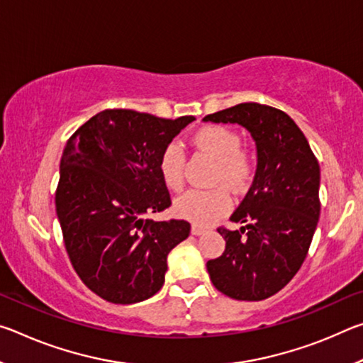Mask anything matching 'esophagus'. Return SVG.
<instances>
[{
    "instance_id": "34e87169",
    "label": "esophagus",
    "mask_w": 363,
    "mask_h": 363,
    "mask_svg": "<svg viewBox=\"0 0 363 363\" xmlns=\"http://www.w3.org/2000/svg\"><path fill=\"white\" fill-rule=\"evenodd\" d=\"M205 227H201V225H196V224H194L192 225V229H190V232H192V235H201V233H205Z\"/></svg>"
}]
</instances>
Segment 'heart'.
Wrapping results in <instances>:
<instances>
[{"label":"heart","mask_w":363,"mask_h":363,"mask_svg":"<svg viewBox=\"0 0 363 363\" xmlns=\"http://www.w3.org/2000/svg\"><path fill=\"white\" fill-rule=\"evenodd\" d=\"M194 143L199 149L216 160L213 182H225L232 189H240L250 181L253 173V160L240 149L242 139L235 131L225 126L210 125L195 133ZM160 174L171 190H179L184 186L186 155L182 145L173 140L164 147L158 162ZM230 199L224 189L199 190L192 189L181 195L174 203L177 216L190 220L196 225H208L229 211Z\"/></svg>","instance_id":"obj_1"}]
</instances>
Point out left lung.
Wrapping results in <instances>:
<instances>
[{
	"mask_svg": "<svg viewBox=\"0 0 363 363\" xmlns=\"http://www.w3.org/2000/svg\"><path fill=\"white\" fill-rule=\"evenodd\" d=\"M237 123L256 143L253 184L230 216L240 230L219 227L225 250L206 262L213 285L238 301H261L290 281L309 251L320 216V167L303 131L279 108L245 102L206 115Z\"/></svg>",
	"mask_w": 363,
	"mask_h": 363,
	"instance_id": "left-lung-1",
	"label": "left lung"
}]
</instances>
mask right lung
<instances>
[{"label":"right lung","mask_w":363,"mask_h":363,"mask_svg":"<svg viewBox=\"0 0 363 363\" xmlns=\"http://www.w3.org/2000/svg\"><path fill=\"white\" fill-rule=\"evenodd\" d=\"M194 120L104 110L67 140L56 192L65 250L83 284L108 303L153 296L169 251L189 237L187 220L157 223L145 214L171 205L160 155Z\"/></svg>","instance_id":"right-lung-1"}]
</instances>
